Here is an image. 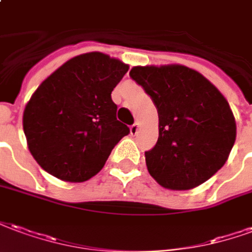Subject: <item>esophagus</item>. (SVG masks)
<instances>
[{
	"mask_svg": "<svg viewBox=\"0 0 252 252\" xmlns=\"http://www.w3.org/2000/svg\"><path fill=\"white\" fill-rule=\"evenodd\" d=\"M138 131H139V124H138V122H135V124L130 126V133H131V134H134V135H135V134H138Z\"/></svg>",
	"mask_w": 252,
	"mask_h": 252,
	"instance_id": "obj_1",
	"label": "esophagus"
}]
</instances>
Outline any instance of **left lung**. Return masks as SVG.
I'll list each match as a JSON object with an SVG mask.
<instances>
[{"mask_svg":"<svg viewBox=\"0 0 252 252\" xmlns=\"http://www.w3.org/2000/svg\"><path fill=\"white\" fill-rule=\"evenodd\" d=\"M158 111V141L145 152L146 166L161 187L187 190L205 183L228 158L236 124L227 99L192 68L133 67Z\"/></svg>","mask_w":252,"mask_h":252,"instance_id":"1","label":"left lung"}]
</instances>
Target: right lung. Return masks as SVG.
Listing matches in <instances>:
<instances>
[{"instance_id":"1","label":"right lung","mask_w":252,"mask_h":252,"mask_svg":"<svg viewBox=\"0 0 252 252\" xmlns=\"http://www.w3.org/2000/svg\"><path fill=\"white\" fill-rule=\"evenodd\" d=\"M127 64L102 52L69 59L44 80L25 106L24 133L33 158L58 179L83 183L98 173L121 138L111 93Z\"/></svg>"}]
</instances>
